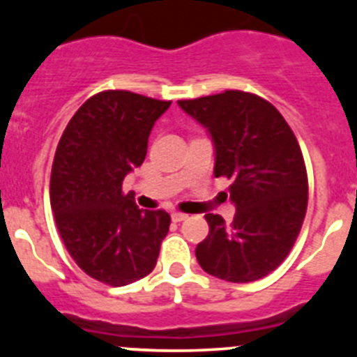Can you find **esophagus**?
Returning a JSON list of instances; mask_svg holds the SVG:
<instances>
[{"label": "esophagus", "mask_w": 357, "mask_h": 357, "mask_svg": "<svg viewBox=\"0 0 357 357\" xmlns=\"http://www.w3.org/2000/svg\"><path fill=\"white\" fill-rule=\"evenodd\" d=\"M185 218H188V214H182V213H173L172 214L173 222H184Z\"/></svg>", "instance_id": "esophagus-1"}]
</instances>
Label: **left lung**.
Wrapping results in <instances>:
<instances>
[{
	"label": "left lung",
	"mask_w": 357,
	"mask_h": 357,
	"mask_svg": "<svg viewBox=\"0 0 357 357\" xmlns=\"http://www.w3.org/2000/svg\"><path fill=\"white\" fill-rule=\"evenodd\" d=\"M178 107L211 135L214 176L232 181L236 207L230 225L206 214L209 236L195 250L198 264L229 282L263 279L286 259L307 209V173L295 134L272 103L243 91L181 100Z\"/></svg>",
	"instance_id": "left-lung-1"
}]
</instances>
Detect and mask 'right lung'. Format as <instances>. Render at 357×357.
Masks as SVG:
<instances>
[{"label": "right lung", "instance_id": "add662e5", "mask_svg": "<svg viewBox=\"0 0 357 357\" xmlns=\"http://www.w3.org/2000/svg\"><path fill=\"white\" fill-rule=\"evenodd\" d=\"M172 102L103 91L75 112L55 151L50 202L75 263L93 279L127 286L155 268L166 211H143L123 181L146 157L148 137Z\"/></svg>", "mask_w": 357, "mask_h": 357}]
</instances>
